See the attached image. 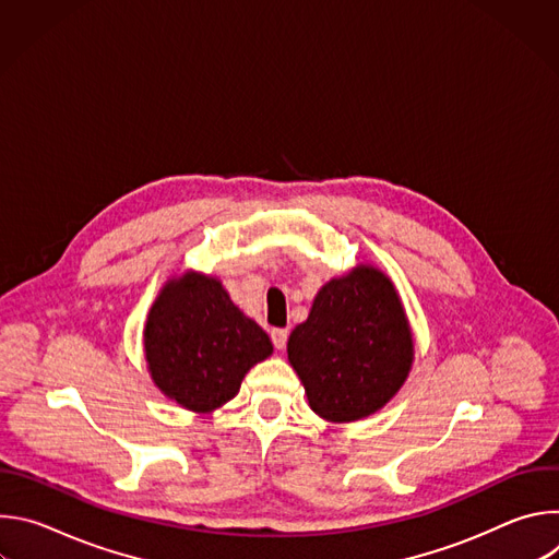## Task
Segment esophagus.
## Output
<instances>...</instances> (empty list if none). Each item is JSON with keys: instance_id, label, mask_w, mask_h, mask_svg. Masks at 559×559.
Wrapping results in <instances>:
<instances>
[{"instance_id": "34e87169", "label": "esophagus", "mask_w": 559, "mask_h": 559, "mask_svg": "<svg viewBox=\"0 0 559 559\" xmlns=\"http://www.w3.org/2000/svg\"><path fill=\"white\" fill-rule=\"evenodd\" d=\"M287 336H289L287 330H272V343H274V347H276V349H285Z\"/></svg>"}]
</instances>
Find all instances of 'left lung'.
<instances>
[{
  "mask_svg": "<svg viewBox=\"0 0 559 559\" xmlns=\"http://www.w3.org/2000/svg\"><path fill=\"white\" fill-rule=\"evenodd\" d=\"M414 354L401 294L369 263L318 289L307 321L287 341V360L307 403L328 423H356L380 412L407 382Z\"/></svg>",
  "mask_w": 559,
  "mask_h": 559,
  "instance_id": "obj_1",
  "label": "left lung"
}]
</instances>
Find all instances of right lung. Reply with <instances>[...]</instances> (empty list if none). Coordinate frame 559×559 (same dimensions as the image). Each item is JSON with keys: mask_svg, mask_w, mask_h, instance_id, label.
I'll use <instances>...</instances> for the list:
<instances>
[{"mask_svg": "<svg viewBox=\"0 0 559 559\" xmlns=\"http://www.w3.org/2000/svg\"><path fill=\"white\" fill-rule=\"evenodd\" d=\"M272 352L270 336L231 302L223 283L197 270L168 278L145 318L143 354L154 386L194 414L229 403Z\"/></svg>", "mask_w": 559, "mask_h": 559, "instance_id": "1", "label": "right lung"}]
</instances>
